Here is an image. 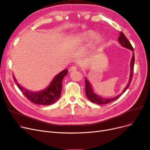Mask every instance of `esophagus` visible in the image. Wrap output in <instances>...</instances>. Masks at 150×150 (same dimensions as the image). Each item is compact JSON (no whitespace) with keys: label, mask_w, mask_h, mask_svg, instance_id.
Segmentation results:
<instances>
[{"label":"esophagus","mask_w":150,"mask_h":150,"mask_svg":"<svg viewBox=\"0 0 150 150\" xmlns=\"http://www.w3.org/2000/svg\"><path fill=\"white\" fill-rule=\"evenodd\" d=\"M77 70V67L76 66H71L70 67V71H76Z\"/></svg>","instance_id":"obj_1"}]
</instances>
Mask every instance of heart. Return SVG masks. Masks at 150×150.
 <instances>
[{"label": "heart", "instance_id": "b5f03b06", "mask_svg": "<svg viewBox=\"0 0 150 150\" xmlns=\"http://www.w3.org/2000/svg\"><path fill=\"white\" fill-rule=\"evenodd\" d=\"M96 35V32L93 31L92 30H88L81 33V34L79 35V38L82 41H90L93 38L95 37V38H94V40H93V44L95 46H97L101 42L102 38L99 35L95 37Z\"/></svg>", "mask_w": 150, "mask_h": 150}]
</instances>
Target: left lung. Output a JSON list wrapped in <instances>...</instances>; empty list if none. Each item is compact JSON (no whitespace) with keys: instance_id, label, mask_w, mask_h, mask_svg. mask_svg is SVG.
Instances as JSON below:
<instances>
[{"instance_id":"left-lung-1","label":"left lung","mask_w":150,"mask_h":150,"mask_svg":"<svg viewBox=\"0 0 150 150\" xmlns=\"http://www.w3.org/2000/svg\"><path fill=\"white\" fill-rule=\"evenodd\" d=\"M118 40L121 44L122 46L124 47H126L129 49L132 50V51H134V48H133L132 46L131 45V44L130 41L127 40V38L125 36L123 33L120 32V36L118 38ZM134 63H135V54L133 52V55H132V58L131 59V62H130V78H129V81L128 84L127 85L126 87L125 88V89L123 90V91L121 93L120 95H117V96H115L114 98H108V99H105V98H102L98 95H96V93H94L93 91V89L91 88V85L89 81L87 79H85V93H86V97L89 99V100L95 104H108L109 103H111L114 101L115 99H118L122 94L127 90L131 83V81L132 80V77H133V74H134Z\"/></svg>"}]
</instances>
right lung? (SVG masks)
Listing matches in <instances>:
<instances>
[{
  "label": "right lung",
  "instance_id": "add662e5",
  "mask_svg": "<svg viewBox=\"0 0 150 150\" xmlns=\"http://www.w3.org/2000/svg\"><path fill=\"white\" fill-rule=\"evenodd\" d=\"M67 74L68 70H64L54 77L47 88L37 92H32L27 90L18 83L13 75V78L19 89L28 100L36 104L48 106L58 101L62 92L63 79Z\"/></svg>",
  "mask_w": 150,
  "mask_h": 150
}]
</instances>
